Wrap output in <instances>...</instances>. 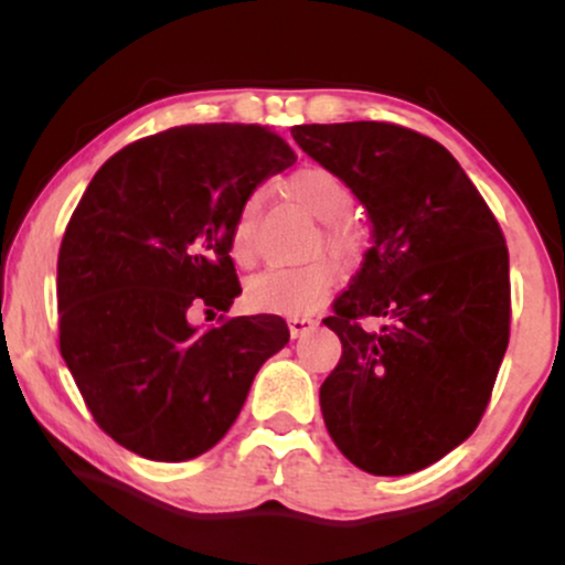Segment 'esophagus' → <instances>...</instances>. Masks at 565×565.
<instances>
[{"mask_svg": "<svg viewBox=\"0 0 565 565\" xmlns=\"http://www.w3.org/2000/svg\"><path fill=\"white\" fill-rule=\"evenodd\" d=\"M287 323H289L291 337H302V334H308L310 329H316V321L308 319V316H291Z\"/></svg>", "mask_w": 565, "mask_h": 565, "instance_id": "esophagus-1", "label": "esophagus"}]
</instances>
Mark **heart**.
Masks as SVG:
<instances>
[{"instance_id":"b5f03b06","label":"heart","mask_w":565,"mask_h":565,"mask_svg":"<svg viewBox=\"0 0 565 565\" xmlns=\"http://www.w3.org/2000/svg\"><path fill=\"white\" fill-rule=\"evenodd\" d=\"M287 193L302 210L323 220L321 242L332 255L340 260H353L359 255L364 231L353 217H348L353 193L345 180L323 167H302L287 180ZM257 212H260V193H252L238 206V215L233 220L231 252L238 265H252L257 257ZM337 281H340L337 265L327 257H319L297 268H268L255 274L246 281L244 295L246 302L263 313L302 316L319 308L329 291L337 287Z\"/></svg>"}]
</instances>
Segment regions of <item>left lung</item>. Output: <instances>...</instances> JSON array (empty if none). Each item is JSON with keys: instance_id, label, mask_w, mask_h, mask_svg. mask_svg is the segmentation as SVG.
<instances>
[{"instance_id": "8db88e82", "label": "left lung", "mask_w": 565, "mask_h": 565, "mask_svg": "<svg viewBox=\"0 0 565 565\" xmlns=\"http://www.w3.org/2000/svg\"><path fill=\"white\" fill-rule=\"evenodd\" d=\"M366 206L374 246L323 319L342 359L323 423L355 468L408 476L481 423L510 342V257L478 188L440 142L391 121L291 127ZM380 318L369 333L360 323Z\"/></svg>"}]
</instances>
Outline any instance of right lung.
Returning <instances> with one entry per match:
<instances>
[{
	"label": "right lung",
	"instance_id": "1",
	"mask_svg": "<svg viewBox=\"0 0 565 565\" xmlns=\"http://www.w3.org/2000/svg\"><path fill=\"white\" fill-rule=\"evenodd\" d=\"M260 125H185L114 153L57 252L61 355L106 436L157 462L210 451L289 342L281 316H236L238 206L295 164ZM223 312L215 328L192 327Z\"/></svg>",
	"mask_w": 565,
	"mask_h": 565
}]
</instances>
